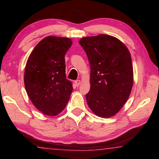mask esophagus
<instances>
[{"instance_id":"1","label":"esophagus","mask_w":159,"mask_h":159,"mask_svg":"<svg viewBox=\"0 0 159 159\" xmlns=\"http://www.w3.org/2000/svg\"><path fill=\"white\" fill-rule=\"evenodd\" d=\"M75 84H76V85L77 86H79L80 85V83H81V81H80V80H75Z\"/></svg>"}]
</instances>
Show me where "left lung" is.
<instances>
[{"mask_svg": "<svg viewBox=\"0 0 159 159\" xmlns=\"http://www.w3.org/2000/svg\"><path fill=\"white\" fill-rule=\"evenodd\" d=\"M79 43L91 70L87 103L98 116L111 117L124 105L133 88L130 52L120 40L106 34L82 38Z\"/></svg>", "mask_w": 159, "mask_h": 159, "instance_id": "left-lung-1", "label": "left lung"}]
</instances>
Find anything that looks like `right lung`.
Returning a JSON list of instances; mask_svg holds the SVG:
<instances>
[{
  "label": "right lung",
  "instance_id": "add662e5",
  "mask_svg": "<svg viewBox=\"0 0 159 159\" xmlns=\"http://www.w3.org/2000/svg\"><path fill=\"white\" fill-rule=\"evenodd\" d=\"M71 45L68 38L47 36L36 45L26 61V91L36 108L45 115L60 114L69 100L73 87L66 79L64 56Z\"/></svg>",
  "mask_w": 159,
  "mask_h": 159
}]
</instances>
